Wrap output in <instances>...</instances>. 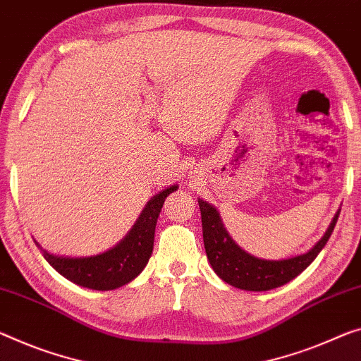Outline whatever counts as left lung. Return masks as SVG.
I'll list each match as a JSON object with an SVG mask.
<instances>
[{
	"instance_id": "1",
	"label": "left lung",
	"mask_w": 361,
	"mask_h": 361,
	"mask_svg": "<svg viewBox=\"0 0 361 361\" xmlns=\"http://www.w3.org/2000/svg\"><path fill=\"white\" fill-rule=\"evenodd\" d=\"M198 207L202 212L204 250H207L208 262L214 273L232 287L250 292L271 290L295 279L302 271L313 263V259L328 243L341 213V209H337L328 231L312 250L286 259H263L242 250L232 240L223 224L219 212L212 203L198 198Z\"/></svg>"
}]
</instances>
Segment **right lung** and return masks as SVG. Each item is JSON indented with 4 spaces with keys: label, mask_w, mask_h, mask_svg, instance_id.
Listing matches in <instances>:
<instances>
[{
    "label": "right lung",
    "mask_w": 361,
    "mask_h": 361,
    "mask_svg": "<svg viewBox=\"0 0 361 361\" xmlns=\"http://www.w3.org/2000/svg\"><path fill=\"white\" fill-rule=\"evenodd\" d=\"M179 185H171L148 200L135 224L119 243L93 257H59L40 248L47 262L66 279L92 290H113L134 281L145 268L153 252L154 227L163 203Z\"/></svg>",
    "instance_id": "obj_1"
}]
</instances>
